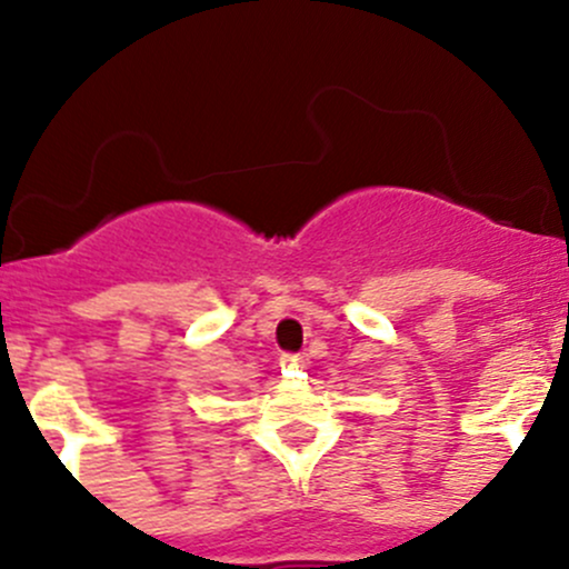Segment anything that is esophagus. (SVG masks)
Wrapping results in <instances>:
<instances>
[{
	"instance_id": "1",
	"label": "esophagus",
	"mask_w": 569,
	"mask_h": 569,
	"mask_svg": "<svg viewBox=\"0 0 569 569\" xmlns=\"http://www.w3.org/2000/svg\"><path fill=\"white\" fill-rule=\"evenodd\" d=\"M280 366H283V369H289V371H295V369H300V366H302V358H300V355H283V358H280Z\"/></svg>"
}]
</instances>
